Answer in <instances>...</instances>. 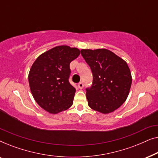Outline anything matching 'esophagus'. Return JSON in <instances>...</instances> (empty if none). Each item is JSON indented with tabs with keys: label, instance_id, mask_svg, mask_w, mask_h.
Listing matches in <instances>:
<instances>
[{
	"label": "esophagus",
	"instance_id": "34e87169",
	"mask_svg": "<svg viewBox=\"0 0 158 158\" xmlns=\"http://www.w3.org/2000/svg\"><path fill=\"white\" fill-rule=\"evenodd\" d=\"M83 86H84V85H83V83H82V82H81V83H78V88H80V89H82V88H83Z\"/></svg>",
	"mask_w": 158,
	"mask_h": 158
}]
</instances>
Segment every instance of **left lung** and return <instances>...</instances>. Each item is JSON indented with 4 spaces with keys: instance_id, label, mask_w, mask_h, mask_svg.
<instances>
[{
    "instance_id": "1",
    "label": "left lung",
    "mask_w": 158,
    "mask_h": 158,
    "mask_svg": "<svg viewBox=\"0 0 158 158\" xmlns=\"http://www.w3.org/2000/svg\"><path fill=\"white\" fill-rule=\"evenodd\" d=\"M81 52L93 74L91 87L86 88L88 106L102 114L113 112L125 102L130 90L131 75L127 63L106 49Z\"/></svg>"
}]
</instances>
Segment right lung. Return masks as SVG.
Segmentation results:
<instances>
[{"label":"right lung","mask_w":158,"mask_h":158,"mask_svg":"<svg viewBox=\"0 0 158 158\" xmlns=\"http://www.w3.org/2000/svg\"><path fill=\"white\" fill-rule=\"evenodd\" d=\"M81 51L66 45L57 46L39 56L29 73L34 100L50 114L65 111L73 105L75 88L69 82L70 62Z\"/></svg>","instance_id":"obj_1"}]
</instances>
